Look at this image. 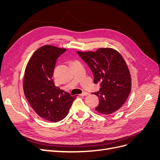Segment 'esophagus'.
Segmentation results:
<instances>
[{
	"instance_id": "1",
	"label": "esophagus",
	"mask_w": 160,
	"mask_h": 160,
	"mask_svg": "<svg viewBox=\"0 0 160 160\" xmlns=\"http://www.w3.org/2000/svg\"><path fill=\"white\" fill-rule=\"evenodd\" d=\"M89 95V93H88V92H83V93L80 94L81 96H87V95Z\"/></svg>"
}]
</instances>
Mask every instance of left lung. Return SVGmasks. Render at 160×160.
<instances>
[{
    "label": "left lung",
    "instance_id": "1",
    "mask_svg": "<svg viewBox=\"0 0 160 160\" xmlns=\"http://www.w3.org/2000/svg\"><path fill=\"white\" fill-rule=\"evenodd\" d=\"M94 77V83H99V91L93 94L99 98L95 110L103 115L119 109L132 89V79L123 57L111 48H100L96 51H77Z\"/></svg>",
    "mask_w": 160,
    "mask_h": 160
}]
</instances>
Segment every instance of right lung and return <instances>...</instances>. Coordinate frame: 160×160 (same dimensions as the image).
Masks as SVG:
<instances>
[{
    "mask_svg": "<svg viewBox=\"0 0 160 160\" xmlns=\"http://www.w3.org/2000/svg\"><path fill=\"white\" fill-rule=\"evenodd\" d=\"M65 49L44 45L33 53L27 65L23 90L28 103L43 119L57 122L64 119L77 96L60 89L52 79L57 59Z\"/></svg>",
    "mask_w": 160,
    "mask_h": 160,
    "instance_id": "1",
    "label": "right lung"
}]
</instances>
